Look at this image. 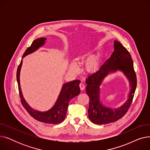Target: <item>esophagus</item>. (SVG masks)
I'll return each mask as SVG.
<instances>
[{"mask_svg":"<svg viewBox=\"0 0 150 150\" xmlns=\"http://www.w3.org/2000/svg\"><path fill=\"white\" fill-rule=\"evenodd\" d=\"M80 89L81 90V91H83V90H84V88H85V85H84V84L83 83H80Z\"/></svg>","mask_w":150,"mask_h":150,"instance_id":"1","label":"esophagus"}]
</instances>
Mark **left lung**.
Returning <instances> with one entry per match:
<instances>
[{"label": "left lung", "instance_id": "8db88e82", "mask_svg": "<svg viewBox=\"0 0 150 150\" xmlns=\"http://www.w3.org/2000/svg\"><path fill=\"white\" fill-rule=\"evenodd\" d=\"M114 51L100 68L91 74L86 79V91L89 97L88 117L91 121L98 125L114 122L122 118L132 103L137 86V76L133 61L128 50L119 41L114 42ZM119 69L127 76L130 82L131 91L128 100L115 110L106 108L99 100V86L103 78L109 73Z\"/></svg>", "mask_w": 150, "mask_h": 150}]
</instances>
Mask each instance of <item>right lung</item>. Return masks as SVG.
I'll use <instances>...</instances> for the list:
<instances>
[{
  "label": "right lung",
  "instance_id": "obj_1",
  "mask_svg": "<svg viewBox=\"0 0 150 150\" xmlns=\"http://www.w3.org/2000/svg\"><path fill=\"white\" fill-rule=\"evenodd\" d=\"M45 40L46 38H45L35 39V41H33L31 45L26 49L24 53L23 54L22 57H24L26 55L36 50L39 47H41L45 43ZM22 63V60H21L18 67L16 78L18 84L19 97L23 107L27 110L28 113L31 117L39 122L51 124H58L62 122L66 117L70 100L80 93V89L79 87L80 81L79 80H75L64 84L62 86L58 99L57 100L54 106L47 112H39L31 108L26 103L25 100L22 96L19 81V74Z\"/></svg>",
  "mask_w": 150,
  "mask_h": 150
}]
</instances>
